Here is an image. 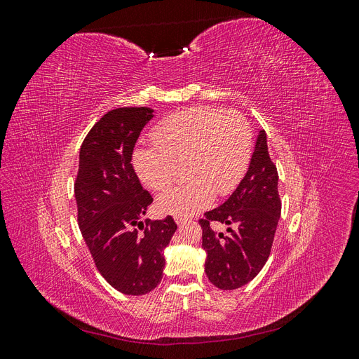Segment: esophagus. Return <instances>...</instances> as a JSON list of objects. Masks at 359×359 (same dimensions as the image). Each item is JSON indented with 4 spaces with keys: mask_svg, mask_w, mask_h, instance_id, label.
I'll return each mask as SVG.
<instances>
[{
    "mask_svg": "<svg viewBox=\"0 0 359 359\" xmlns=\"http://www.w3.org/2000/svg\"><path fill=\"white\" fill-rule=\"evenodd\" d=\"M175 222H177V224H184V223H186V220L181 219V217H175Z\"/></svg>",
    "mask_w": 359,
    "mask_h": 359,
    "instance_id": "1",
    "label": "esophagus"
}]
</instances>
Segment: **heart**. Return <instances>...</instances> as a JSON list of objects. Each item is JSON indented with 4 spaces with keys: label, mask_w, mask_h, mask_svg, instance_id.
<instances>
[{
    "label": "heart",
    "mask_w": 359,
    "mask_h": 359,
    "mask_svg": "<svg viewBox=\"0 0 359 359\" xmlns=\"http://www.w3.org/2000/svg\"><path fill=\"white\" fill-rule=\"evenodd\" d=\"M154 144L133 153L139 180L151 190L163 191L175 180L177 163L191 178L181 187L161 194V214L190 217L215 196L235 190L252 157L253 133L247 119L235 111L193 106L169 115L153 130Z\"/></svg>",
    "instance_id": "1"
}]
</instances>
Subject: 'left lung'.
<instances>
[{"label":"left lung","mask_w":359,"mask_h":359,"mask_svg":"<svg viewBox=\"0 0 359 359\" xmlns=\"http://www.w3.org/2000/svg\"><path fill=\"white\" fill-rule=\"evenodd\" d=\"M280 212L278 173L268 153L265 130H260L245 177L229 199L199 220L205 273L215 287L233 290L260 273L273 247ZM214 222L226 224L228 233L214 231Z\"/></svg>","instance_id":"obj_1"}]
</instances>
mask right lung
I'll use <instances>...</instances> for the list:
<instances>
[{"mask_svg":"<svg viewBox=\"0 0 359 359\" xmlns=\"http://www.w3.org/2000/svg\"><path fill=\"white\" fill-rule=\"evenodd\" d=\"M153 112L118 107L103 115L83 139L74 182L85 244L99 273L126 295H145L157 287L165 268L163 250L177 231L170 215L142 222L153 196L140 186L132 156Z\"/></svg>","mask_w":359,"mask_h":359,"instance_id":"right-lung-1","label":"right lung"}]
</instances>
